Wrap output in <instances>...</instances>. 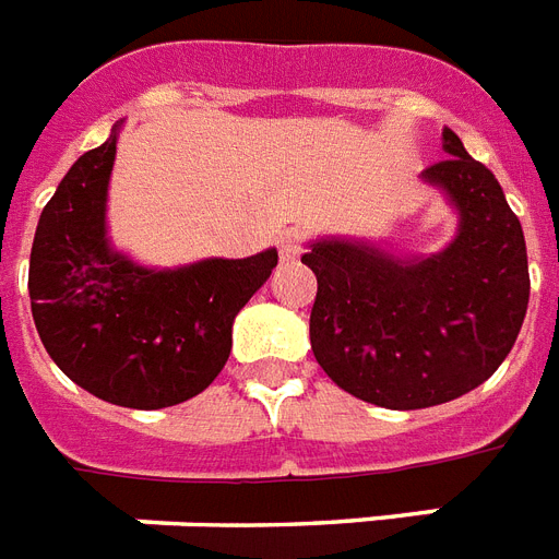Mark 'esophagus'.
I'll return each instance as SVG.
<instances>
[{
  "label": "esophagus",
  "instance_id": "esophagus-1",
  "mask_svg": "<svg viewBox=\"0 0 559 559\" xmlns=\"http://www.w3.org/2000/svg\"><path fill=\"white\" fill-rule=\"evenodd\" d=\"M300 253H302L300 234H297V230H285V234L280 236V259H283V262H294Z\"/></svg>",
  "mask_w": 559,
  "mask_h": 559
}]
</instances>
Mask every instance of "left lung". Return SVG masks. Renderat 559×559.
Returning a JSON list of instances; mask_svg holds the SVG:
<instances>
[{
  "label": "left lung",
  "mask_w": 559,
  "mask_h": 559,
  "mask_svg": "<svg viewBox=\"0 0 559 559\" xmlns=\"http://www.w3.org/2000/svg\"><path fill=\"white\" fill-rule=\"evenodd\" d=\"M448 158L421 173L456 210L436 253H395L320 236L302 257L317 276L311 349L341 390L386 409H424L476 390L511 352L528 311V253L497 176L453 129Z\"/></svg>",
  "instance_id": "8db88e82"
}]
</instances>
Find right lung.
<instances>
[{"instance_id": "add662e5", "label": "right lung", "mask_w": 559, "mask_h": 559, "mask_svg": "<svg viewBox=\"0 0 559 559\" xmlns=\"http://www.w3.org/2000/svg\"><path fill=\"white\" fill-rule=\"evenodd\" d=\"M123 120L80 155L43 207L28 294L51 360L97 399L160 409L207 390L234 343V320L276 267V248L150 267L109 239L106 202Z\"/></svg>"}]
</instances>
